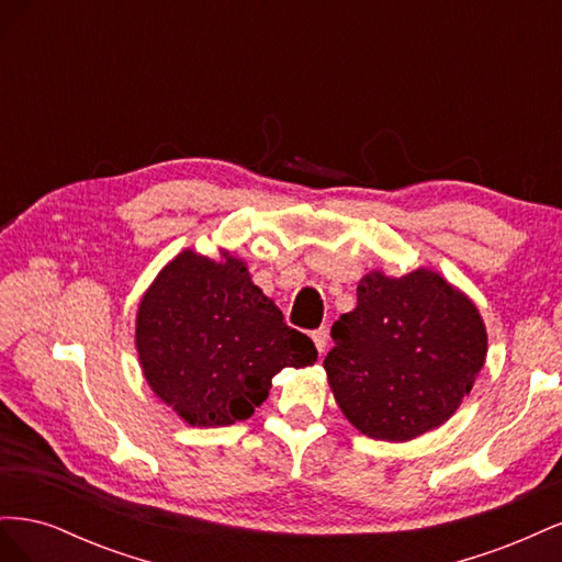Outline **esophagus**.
I'll return each instance as SVG.
<instances>
[{"label": "esophagus", "mask_w": 562, "mask_h": 562, "mask_svg": "<svg viewBox=\"0 0 562 562\" xmlns=\"http://www.w3.org/2000/svg\"><path fill=\"white\" fill-rule=\"evenodd\" d=\"M312 339H314V345H316V351L323 353V351H326V347H328V328L314 330V333H312Z\"/></svg>", "instance_id": "1"}]
</instances>
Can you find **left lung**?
Wrapping results in <instances>:
<instances>
[{
    "instance_id": "left-lung-1",
    "label": "left lung",
    "mask_w": 562,
    "mask_h": 562,
    "mask_svg": "<svg viewBox=\"0 0 562 562\" xmlns=\"http://www.w3.org/2000/svg\"><path fill=\"white\" fill-rule=\"evenodd\" d=\"M330 330L323 368L361 434L411 440L448 422L479 378L487 333L475 304L431 269L370 271Z\"/></svg>"
}]
</instances>
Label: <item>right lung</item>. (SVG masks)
<instances>
[{
  "instance_id": "right-lung-1",
  "label": "right lung",
  "mask_w": 562,
  "mask_h": 562,
  "mask_svg": "<svg viewBox=\"0 0 562 562\" xmlns=\"http://www.w3.org/2000/svg\"><path fill=\"white\" fill-rule=\"evenodd\" d=\"M135 347L151 391L192 427L248 419L281 368L316 363L312 339L250 281L241 260L182 250L147 288Z\"/></svg>"
}]
</instances>
